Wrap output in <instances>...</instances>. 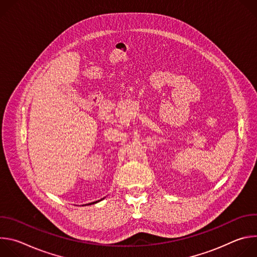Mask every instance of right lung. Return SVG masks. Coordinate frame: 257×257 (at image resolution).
Here are the masks:
<instances>
[{"label":"right lung","mask_w":257,"mask_h":257,"mask_svg":"<svg viewBox=\"0 0 257 257\" xmlns=\"http://www.w3.org/2000/svg\"><path fill=\"white\" fill-rule=\"evenodd\" d=\"M103 198H101V199H99V200H97V201H93V202H91V203H88V204H85V205H91V204H94V203H97V202H99L100 200H102Z\"/></svg>","instance_id":"1"}]
</instances>
